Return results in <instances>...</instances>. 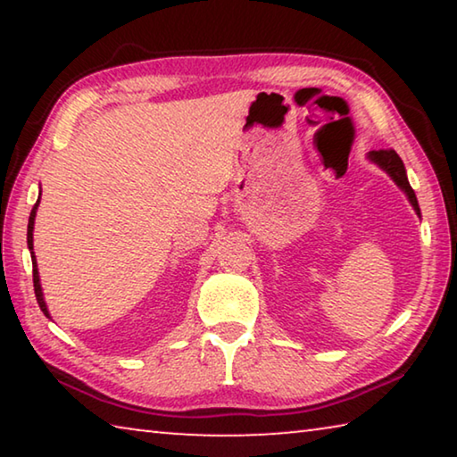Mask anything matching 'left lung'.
Segmentation results:
<instances>
[{"label": "left lung", "instance_id": "8db88e82", "mask_svg": "<svg viewBox=\"0 0 457 457\" xmlns=\"http://www.w3.org/2000/svg\"><path fill=\"white\" fill-rule=\"evenodd\" d=\"M369 159L373 161L375 165H378L383 169V171L391 177L393 181L397 183V187L401 191H405V195L409 199V204L413 205V210L417 215H421L420 210V204H417V197H415V191L411 189V185L407 181V173H405V165L403 161H401L399 154L393 151V149H381V151H370L369 153Z\"/></svg>", "mask_w": 457, "mask_h": 457}]
</instances>
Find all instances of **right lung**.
<instances>
[{"label": "right lung", "instance_id": "1", "mask_svg": "<svg viewBox=\"0 0 457 457\" xmlns=\"http://www.w3.org/2000/svg\"><path fill=\"white\" fill-rule=\"evenodd\" d=\"M37 205H40V199L36 201V205L32 207V213H29V221H28V247H29V253H32V266H34V292H36V300L37 304H40L42 312L46 316L48 314V306L44 303V292H42V284H40V274H37V264H36V256H34V220H36V210Z\"/></svg>", "mask_w": 457, "mask_h": 457}]
</instances>
